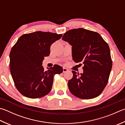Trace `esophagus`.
<instances>
[{"label":"esophagus","mask_w":125,"mask_h":125,"mask_svg":"<svg viewBox=\"0 0 125 125\" xmlns=\"http://www.w3.org/2000/svg\"><path fill=\"white\" fill-rule=\"evenodd\" d=\"M68 70H68V69H67V68H63V73H66V72H67Z\"/></svg>","instance_id":"esophagus-1"}]
</instances>
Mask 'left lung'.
I'll return each instance as SVG.
<instances>
[{
    "label": "left lung",
    "mask_w": 125,
    "mask_h": 125,
    "mask_svg": "<svg viewBox=\"0 0 125 125\" xmlns=\"http://www.w3.org/2000/svg\"><path fill=\"white\" fill-rule=\"evenodd\" d=\"M62 40L72 46L74 62L84 65L82 73L72 71L73 77L68 83L70 92L82 99L98 96L108 83L112 67L108 44L99 33L83 28L66 32Z\"/></svg>",
    "instance_id": "obj_1"
}]
</instances>
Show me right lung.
Listing matches in <instances>:
<instances>
[{"label": "right lung", "mask_w": 125, "mask_h": 125, "mask_svg": "<svg viewBox=\"0 0 125 125\" xmlns=\"http://www.w3.org/2000/svg\"><path fill=\"white\" fill-rule=\"evenodd\" d=\"M62 35L36 31L22 35L10 53V68L17 89L24 96L37 99L52 88L53 76L63 72L56 64L44 70L42 62L50 53V46Z\"/></svg>", "instance_id": "1"}]
</instances>
